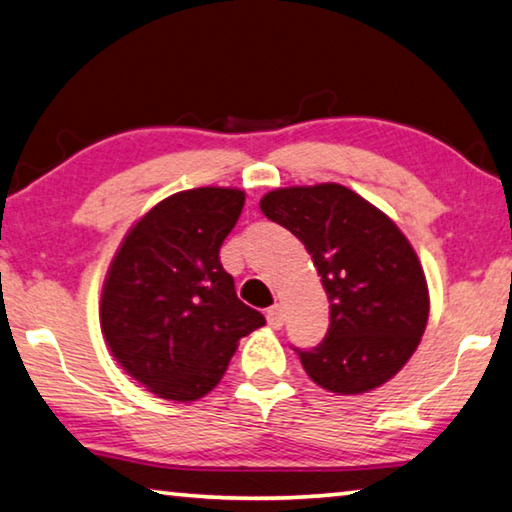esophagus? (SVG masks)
Returning a JSON list of instances; mask_svg holds the SVG:
<instances>
[{
  "instance_id": "1",
  "label": "esophagus",
  "mask_w": 512,
  "mask_h": 512,
  "mask_svg": "<svg viewBox=\"0 0 512 512\" xmlns=\"http://www.w3.org/2000/svg\"><path fill=\"white\" fill-rule=\"evenodd\" d=\"M266 322H269L271 329H280V326L285 324V315H282V308L278 303L271 305V308L266 310Z\"/></svg>"
}]
</instances>
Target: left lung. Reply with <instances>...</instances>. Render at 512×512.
Wrapping results in <instances>:
<instances>
[{"instance_id": "left-lung-1", "label": "left lung", "mask_w": 512, "mask_h": 512, "mask_svg": "<svg viewBox=\"0 0 512 512\" xmlns=\"http://www.w3.org/2000/svg\"><path fill=\"white\" fill-rule=\"evenodd\" d=\"M259 209L303 243L329 296L326 338L296 349L308 377L358 395L398 375L430 315L423 266L400 227L340 183L271 190Z\"/></svg>"}]
</instances>
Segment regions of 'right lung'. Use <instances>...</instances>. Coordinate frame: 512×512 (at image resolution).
I'll return each instance as SVG.
<instances>
[{
    "label": "right lung",
    "mask_w": 512,
    "mask_h": 512,
    "mask_svg": "<svg viewBox=\"0 0 512 512\" xmlns=\"http://www.w3.org/2000/svg\"><path fill=\"white\" fill-rule=\"evenodd\" d=\"M239 188L165 197L128 230L101 294V331L128 375L163 400H200L264 315L239 301L220 246L241 216Z\"/></svg>",
    "instance_id": "1"
}]
</instances>
